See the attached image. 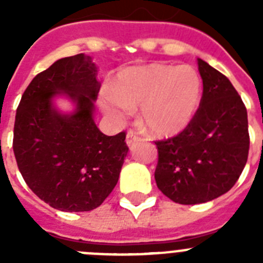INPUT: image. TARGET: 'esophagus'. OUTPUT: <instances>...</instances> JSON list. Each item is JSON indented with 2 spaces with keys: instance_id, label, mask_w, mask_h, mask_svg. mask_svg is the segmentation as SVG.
Listing matches in <instances>:
<instances>
[{
  "instance_id": "obj_1",
  "label": "esophagus",
  "mask_w": 263,
  "mask_h": 263,
  "mask_svg": "<svg viewBox=\"0 0 263 263\" xmlns=\"http://www.w3.org/2000/svg\"><path fill=\"white\" fill-rule=\"evenodd\" d=\"M138 141H139L138 134H137L134 130H129L126 134V145L129 146V147H133Z\"/></svg>"
}]
</instances>
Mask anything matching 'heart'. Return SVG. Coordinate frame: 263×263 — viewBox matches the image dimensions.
Returning <instances> with one entry per match:
<instances>
[{
	"label": "heart",
	"instance_id": "obj_1",
	"mask_svg": "<svg viewBox=\"0 0 263 263\" xmlns=\"http://www.w3.org/2000/svg\"><path fill=\"white\" fill-rule=\"evenodd\" d=\"M203 84L190 66L146 64L124 71L113 92L101 99L104 110L116 120L141 108V124L148 134L166 138L182 133L200 108Z\"/></svg>",
	"mask_w": 263,
	"mask_h": 263
}]
</instances>
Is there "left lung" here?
<instances>
[{
  "label": "left lung",
  "mask_w": 263,
  "mask_h": 263,
  "mask_svg": "<svg viewBox=\"0 0 263 263\" xmlns=\"http://www.w3.org/2000/svg\"><path fill=\"white\" fill-rule=\"evenodd\" d=\"M203 97L194 121L173 138L157 141L155 182L168 199L211 201L236 184L249 154L248 111L229 79L197 59Z\"/></svg>",
  "instance_id": "8db88e82"
}]
</instances>
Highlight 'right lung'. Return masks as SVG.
I'll list each match as a JSON object with an SVG mask.
<instances>
[{"mask_svg": "<svg viewBox=\"0 0 263 263\" xmlns=\"http://www.w3.org/2000/svg\"><path fill=\"white\" fill-rule=\"evenodd\" d=\"M96 78L88 55L57 60L32 79L15 115L18 168L41 200L64 212L101 205L117 184L129 152L125 132L109 137L95 124ZM57 97H66L74 109L59 111L53 101Z\"/></svg>", "mask_w": 263, "mask_h": 263, "instance_id": "right-lung-1", "label": "right lung"}]
</instances>
